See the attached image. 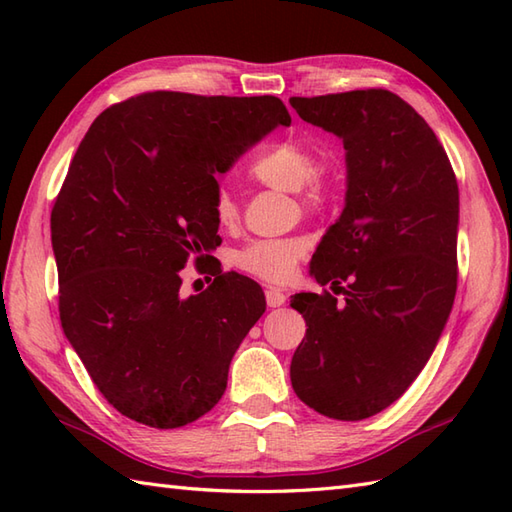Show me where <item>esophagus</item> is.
<instances>
[{"mask_svg": "<svg viewBox=\"0 0 512 512\" xmlns=\"http://www.w3.org/2000/svg\"><path fill=\"white\" fill-rule=\"evenodd\" d=\"M266 303H268V308H279V306H284V303H286V295L279 288H268L266 290Z\"/></svg>", "mask_w": 512, "mask_h": 512, "instance_id": "1", "label": "esophagus"}]
</instances>
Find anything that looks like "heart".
<instances>
[{
  "label": "heart",
  "instance_id": "heart-1",
  "mask_svg": "<svg viewBox=\"0 0 512 512\" xmlns=\"http://www.w3.org/2000/svg\"><path fill=\"white\" fill-rule=\"evenodd\" d=\"M250 176L266 187L295 191L306 211L321 213L330 209L339 195V178L328 167L317 165V151L303 140H279L266 147L250 162ZM213 213L220 226L237 222V202L233 193L220 187L213 200ZM306 257V242L301 237L257 239L235 255V264L250 277L268 284H284L295 273L297 264Z\"/></svg>",
  "mask_w": 512,
  "mask_h": 512
}]
</instances>
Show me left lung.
<instances>
[{"label":"left lung","mask_w":512,"mask_h":512,"mask_svg":"<svg viewBox=\"0 0 512 512\" xmlns=\"http://www.w3.org/2000/svg\"><path fill=\"white\" fill-rule=\"evenodd\" d=\"M290 105L339 136L347 162L345 209L310 264L343 301L328 290L290 299L308 325L290 380L310 409L354 422L405 394L449 319L458 180L433 129L394 92L292 96Z\"/></svg>","instance_id":"8db88e82"}]
</instances>
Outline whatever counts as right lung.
<instances>
[{"label": "right lung", "mask_w": 512, "mask_h": 512, "mask_svg": "<svg viewBox=\"0 0 512 512\" xmlns=\"http://www.w3.org/2000/svg\"><path fill=\"white\" fill-rule=\"evenodd\" d=\"M277 125H290L277 96L160 90L107 107L76 149L50 215L59 317L123 416L178 429L222 398L264 292L217 270L204 292L182 297L180 270L211 262L222 242L217 173Z\"/></svg>", "instance_id": "right-lung-1"}]
</instances>
